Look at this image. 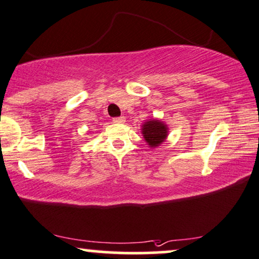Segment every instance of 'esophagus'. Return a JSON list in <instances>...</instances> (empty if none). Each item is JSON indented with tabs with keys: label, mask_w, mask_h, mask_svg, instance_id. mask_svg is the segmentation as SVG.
<instances>
[{
	"label": "esophagus",
	"mask_w": 259,
	"mask_h": 259,
	"mask_svg": "<svg viewBox=\"0 0 259 259\" xmlns=\"http://www.w3.org/2000/svg\"><path fill=\"white\" fill-rule=\"evenodd\" d=\"M113 121L115 123H123L124 121H126V119H124L123 116H119V117H114Z\"/></svg>",
	"instance_id": "obj_1"
}]
</instances>
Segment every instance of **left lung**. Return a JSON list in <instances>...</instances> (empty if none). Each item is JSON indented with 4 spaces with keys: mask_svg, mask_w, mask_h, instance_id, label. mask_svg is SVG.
<instances>
[{
    "mask_svg": "<svg viewBox=\"0 0 259 259\" xmlns=\"http://www.w3.org/2000/svg\"><path fill=\"white\" fill-rule=\"evenodd\" d=\"M142 133L150 148H157L167 138L168 127L162 121L152 119L143 124Z\"/></svg>",
    "mask_w": 259,
    "mask_h": 259,
    "instance_id": "8db88e82",
    "label": "left lung"
}]
</instances>
